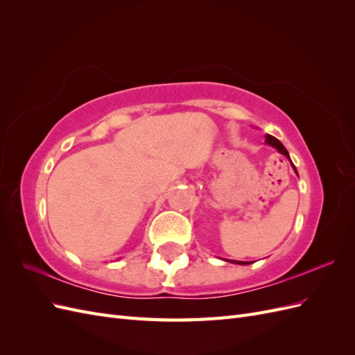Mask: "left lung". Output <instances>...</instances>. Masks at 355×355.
I'll list each match as a JSON object with an SVG mask.
<instances>
[{"label": "left lung", "instance_id": "obj_1", "mask_svg": "<svg viewBox=\"0 0 355 355\" xmlns=\"http://www.w3.org/2000/svg\"><path fill=\"white\" fill-rule=\"evenodd\" d=\"M265 144H268V145H271V146H274L278 153L280 154H283V155H286L288 159H290V157H288V153H287V149L284 148V145L278 141L277 137H274V136H271V135H266L265 136ZM293 166V164H292ZM293 168H295V171H296V167L293 166ZM297 173V171H296ZM230 262H232V263H237V265H249L250 262H239V261H230Z\"/></svg>", "mask_w": 355, "mask_h": 355}]
</instances>
